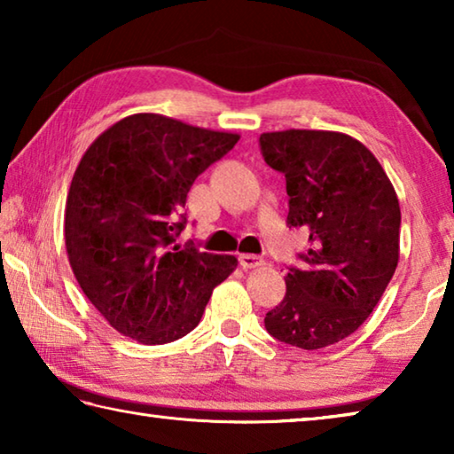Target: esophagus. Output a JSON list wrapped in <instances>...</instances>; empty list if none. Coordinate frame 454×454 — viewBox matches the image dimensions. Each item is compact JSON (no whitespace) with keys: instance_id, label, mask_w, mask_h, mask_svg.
<instances>
[{"instance_id":"obj_1","label":"esophagus","mask_w":454,"mask_h":454,"mask_svg":"<svg viewBox=\"0 0 454 454\" xmlns=\"http://www.w3.org/2000/svg\"><path fill=\"white\" fill-rule=\"evenodd\" d=\"M238 258H240V266L242 268H258V266L264 264V260L260 258V256H256V254H240Z\"/></svg>"}]
</instances>
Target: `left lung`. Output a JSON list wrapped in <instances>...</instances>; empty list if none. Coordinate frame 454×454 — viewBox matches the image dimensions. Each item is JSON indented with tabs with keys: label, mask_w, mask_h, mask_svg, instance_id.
I'll use <instances>...</instances> for the list:
<instances>
[{
	"label": "left lung",
	"mask_w": 454,
	"mask_h": 454,
	"mask_svg": "<svg viewBox=\"0 0 454 454\" xmlns=\"http://www.w3.org/2000/svg\"><path fill=\"white\" fill-rule=\"evenodd\" d=\"M260 150L286 178V224L310 242L302 266L284 276L286 294L264 326L290 347H330L363 325L396 270V192L374 153L347 134L266 132Z\"/></svg>",
	"instance_id": "8db88e82"
}]
</instances>
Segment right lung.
Returning <instances> with one entry per match:
<instances>
[{
	"mask_svg": "<svg viewBox=\"0 0 454 454\" xmlns=\"http://www.w3.org/2000/svg\"><path fill=\"white\" fill-rule=\"evenodd\" d=\"M238 134L134 114L83 153L66 200V248L83 294L118 330L166 344L198 326L212 290L238 266L176 238L192 184Z\"/></svg>",
	"mask_w": 454,
	"mask_h": 454,
	"instance_id": "obj_1",
	"label": "right lung"
}]
</instances>
